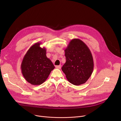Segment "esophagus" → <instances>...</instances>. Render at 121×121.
Returning <instances> with one entry per match:
<instances>
[{
	"mask_svg": "<svg viewBox=\"0 0 121 121\" xmlns=\"http://www.w3.org/2000/svg\"><path fill=\"white\" fill-rule=\"evenodd\" d=\"M61 65H56V68H58V69H60L61 68Z\"/></svg>",
	"mask_w": 121,
	"mask_h": 121,
	"instance_id": "34e87169",
	"label": "esophagus"
}]
</instances>
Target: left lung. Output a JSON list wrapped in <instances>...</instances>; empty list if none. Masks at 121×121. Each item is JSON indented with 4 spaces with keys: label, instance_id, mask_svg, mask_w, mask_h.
<instances>
[{
    "label": "left lung",
    "instance_id": "1",
    "mask_svg": "<svg viewBox=\"0 0 121 121\" xmlns=\"http://www.w3.org/2000/svg\"><path fill=\"white\" fill-rule=\"evenodd\" d=\"M66 62L62 70L68 81L78 86L86 82L94 68L92 54L88 46L79 39H73L65 49Z\"/></svg>",
    "mask_w": 121,
    "mask_h": 121
}]
</instances>
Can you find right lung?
I'll return each instance as SVG.
<instances>
[{"label":"right lung","instance_id":"1","mask_svg":"<svg viewBox=\"0 0 121 121\" xmlns=\"http://www.w3.org/2000/svg\"><path fill=\"white\" fill-rule=\"evenodd\" d=\"M41 43L33 44L25 55L21 64L22 75L26 80L33 85H39L48 78L55 66L46 56L45 47Z\"/></svg>","mask_w":121,"mask_h":121}]
</instances>
